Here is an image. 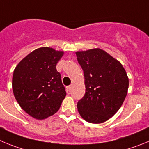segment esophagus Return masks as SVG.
<instances>
[{"instance_id": "obj_1", "label": "esophagus", "mask_w": 149, "mask_h": 149, "mask_svg": "<svg viewBox=\"0 0 149 149\" xmlns=\"http://www.w3.org/2000/svg\"><path fill=\"white\" fill-rule=\"evenodd\" d=\"M71 88H72L71 85H69V86L67 87V89H68V91H70V90H71Z\"/></svg>"}]
</instances>
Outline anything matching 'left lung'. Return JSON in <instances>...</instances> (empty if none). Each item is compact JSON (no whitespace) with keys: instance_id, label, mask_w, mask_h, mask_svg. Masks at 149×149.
Here are the masks:
<instances>
[{"instance_id":"8db88e82","label":"left lung","mask_w":149,"mask_h":149,"mask_svg":"<svg viewBox=\"0 0 149 149\" xmlns=\"http://www.w3.org/2000/svg\"><path fill=\"white\" fill-rule=\"evenodd\" d=\"M84 71L85 94L78 102L80 116L100 124L119 111L128 93V77L123 65L100 48L76 52Z\"/></svg>"}]
</instances>
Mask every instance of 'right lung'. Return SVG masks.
<instances>
[{
  "instance_id": "1",
  "label": "right lung",
  "mask_w": 149,
  "mask_h": 149,
  "mask_svg": "<svg viewBox=\"0 0 149 149\" xmlns=\"http://www.w3.org/2000/svg\"><path fill=\"white\" fill-rule=\"evenodd\" d=\"M65 52L43 47L35 49L15 67L13 91L16 101L26 113L45 120L59 110L66 96L56 65Z\"/></svg>"
}]
</instances>
